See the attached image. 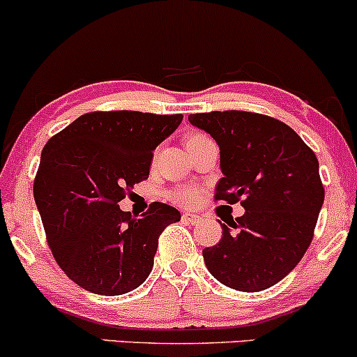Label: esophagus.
I'll list each match as a JSON object with an SVG mask.
<instances>
[{
  "instance_id": "obj_1",
  "label": "esophagus",
  "mask_w": 357,
  "mask_h": 357,
  "mask_svg": "<svg viewBox=\"0 0 357 357\" xmlns=\"http://www.w3.org/2000/svg\"><path fill=\"white\" fill-rule=\"evenodd\" d=\"M183 220L185 222H188V223H199L202 222V217H199V215H197V213H190V211H185V213H183Z\"/></svg>"
}]
</instances>
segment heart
<instances>
[{
    "label": "heart",
    "mask_w": 357,
    "mask_h": 357,
    "mask_svg": "<svg viewBox=\"0 0 357 357\" xmlns=\"http://www.w3.org/2000/svg\"><path fill=\"white\" fill-rule=\"evenodd\" d=\"M203 139H208V137L203 135V134L190 135L186 139V146H190V144H195V142H199V140H203ZM172 199L178 203H181V205H193V203H197L199 199V190H197V188H179V190H176L174 193H172Z\"/></svg>",
    "instance_id": "b5f03b06"
}]
</instances>
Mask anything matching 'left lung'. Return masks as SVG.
Masks as SVG:
<instances>
[{
	"label": "left lung",
	"instance_id": "left-lung-1",
	"mask_svg": "<svg viewBox=\"0 0 357 357\" xmlns=\"http://www.w3.org/2000/svg\"><path fill=\"white\" fill-rule=\"evenodd\" d=\"M217 140L223 178L215 202H241L245 213L222 225L203 249L208 271L237 291H262L295 269L313 238L324 203L319 160L283 121L227 109L188 116Z\"/></svg>",
	"mask_w": 357,
	"mask_h": 357
}]
</instances>
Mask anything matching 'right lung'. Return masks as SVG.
Instances as JSON below:
<instances>
[{
  "mask_svg": "<svg viewBox=\"0 0 357 357\" xmlns=\"http://www.w3.org/2000/svg\"><path fill=\"white\" fill-rule=\"evenodd\" d=\"M181 120L128 109L91 112L45 144L33 198L57 264L81 288L115 296L151 274L159 236L181 213L154 202L132 218L119 202L149 178L152 151Z\"/></svg>",
  "mask_w": 357,
  "mask_h": 357,
  "instance_id": "add662e5",
  "label": "right lung"
}]
</instances>
